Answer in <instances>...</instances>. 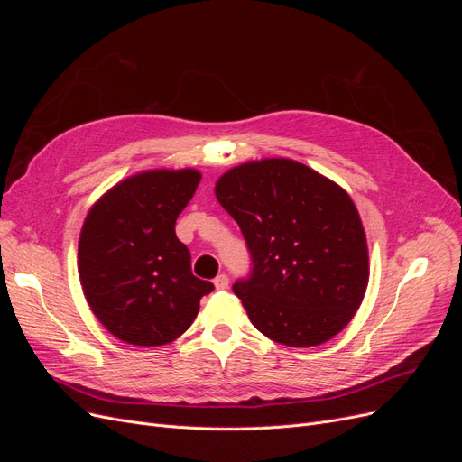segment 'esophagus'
<instances>
[{"label":"esophagus","mask_w":462,"mask_h":462,"mask_svg":"<svg viewBox=\"0 0 462 462\" xmlns=\"http://www.w3.org/2000/svg\"><path fill=\"white\" fill-rule=\"evenodd\" d=\"M214 285H216L217 291L227 289V287H229V277H227L226 273H219V275L214 279Z\"/></svg>","instance_id":"34e87169"}]
</instances>
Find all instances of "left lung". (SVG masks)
Returning <instances> with one entry per match:
<instances>
[{
    "label": "left lung",
    "mask_w": 462,
    "mask_h": 462,
    "mask_svg": "<svg viewBox=\"0 0 462 462\" xmlns=\"http://www.w3.org/2000/svg\"><path fill=\"white\" fill-rule=\"evenodd\" d=\"M216 199L239 223L253 260L233 291L258 331L314 346L353 319L368 287V245L339 185L295 160L270 158L223 173Z\"/></svg>",
    "instance_id": "obj_1"
}]
</instances>
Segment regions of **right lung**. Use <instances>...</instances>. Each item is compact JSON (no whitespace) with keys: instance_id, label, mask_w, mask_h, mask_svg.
I'll return each mask as SVG.
<instances>
[{"instance_id":"right-lung-1","label":"right lung","mask_w":462,"mask_h":462,"mask_svg":"<svg viewBox=\"0 0 462 462\" xmlns=\"http://www.w3.org/2000/svg\"><path fill=\"white\" fill-rule=\"evenodd\" d=\"M200 179L197 170L143 171L90 208L79 239L80 285L94 316L125 343L175 341L214 291L192 275L189 248L175 235Z\"/></svg>"}]
</instances>
